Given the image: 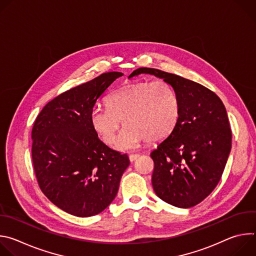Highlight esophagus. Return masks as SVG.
I'll return each instance as SVG.
<instances>
[{
	"instance_id": "34e87169",
	"label": "esophagus",
	"mask_w": 256,
	"mask_h": 256,
	"mask_svg": "<svg viewBox=\"0 0 256 256\" xmlns=\"http://www.w3.org/2000/svg\"><path fill=\"white\" fill-rule=\"evenodd\" d=\"M138 156H140L138 154H132V155H130V157H128V158H130V162L136 161V160L138 158Z\"/></svg>"
}]
</instances>
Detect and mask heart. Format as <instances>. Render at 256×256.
Segmentation results:
<instances>
[{"instance_id":"heart-1","label":"heart","mask_w":256,"mask_h":256,"mask_svg":"<svg viewBox=\"0 0 256 256\" xmlns=\"http://www.w3.org/2000/svg\"><path fill=\"white\" fill-rule=\"evenodd\" d=\"M106 103L108 108L98 105L92 109L91 126L104 142L112 144L122 120L126 126L114 144L118 151L134 150L144 140H163L174 130L179 118L177 94L163 80L128 85L112 93Z\"/></svg>"}]
</instances>
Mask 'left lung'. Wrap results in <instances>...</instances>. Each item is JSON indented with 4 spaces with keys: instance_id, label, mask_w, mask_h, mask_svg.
<instances>
[{
    "instance_id": "obj_1",
    "label": "left lung",
    "mask_w": 256,
    "mask_h": 256,
    "mask_svg": "<svg viewBox=\"0 0 256 256\" xmlns=\"http://www.w3.org/2000/svg\"><path fill=\"white\" fill-rule=\"evenodd\" d=\"M140 74L169 83L180 107L176 128L151 153L153 188L169 204L192 208L216 186L231 152L226 108L212 91L196 82L151 68H140L128 78Z\"/></svg>"
}]
</instances>
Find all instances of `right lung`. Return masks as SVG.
Here are the masks:
<instances>
[{"label":"right lung","instance_id":"right-lung-1","mask_svg":"<svg viewBox=\"0 0 256 256\" xmlns=\"http://www.w3.org/2000/svg\"><path fill=\"white\" fill-rule=\"evenodd\" d=\"M120 72H104L48 102L32 128V161L38 184L58 208L85 218L104 210L118 194L128 155L108 148L90 116Z\"/></svg>","mask_w":256,"mask_h":256}]
</instances>
